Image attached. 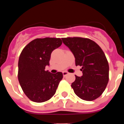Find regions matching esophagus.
Segmentation results:
<instances>
[{
    "instance_id": "1",
    "label": "esophagus",
    "mask_w": 124,
    "mask_h": 124,
    "mask_svg": "<svg viewBox=\"0 0 124 124\" xmlns=\"http://www.w3.org/2000/svg\"><path fill=\"white\" fill-rule=\"evenodd\" d=\"M62 73H63V76H64V77H65L67 75H68V74H69V72H67V71H63V72H62Z\"/></svg>"
}]
</instances>
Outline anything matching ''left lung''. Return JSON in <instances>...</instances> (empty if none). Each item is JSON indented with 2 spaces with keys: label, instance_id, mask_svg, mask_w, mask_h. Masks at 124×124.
I'll return each mask as SVG.
<instances>
[{
  "label": "left lung",
  "instance_id": "left-lung-1",
  "mask_svg": "<svg viewBox=\"0 0 124 124\" xmlns=\"http://www.w3.org/2000/svg\"><path fill=\"white\" fill-rule=\"evenodd\" d=\"M75 57L76 65L82 66V77L76 76L71 84L76 95L83 100L97 99L108 82L109 67L104 53L96 42L88 38H62Z\"/></svg>",
  "mask_w": 124,
  "mask_h": 124
}]
</instances>
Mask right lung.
<instances>
[{
	"label": "right lung",
	"mask_w": 124,
	"mask_h": 124,
	"mask_svg": "<svg viewBox=\"0 0 124 124\" xmlns=\"http://www.w3.org/2000/svg\"><path fill=\"white\" fill-rule=\"evenodd\" d=\"M61 38H37L22 50L18 60V78L24 93L31 101L42 102L56 93L63 74L46 71L52 52L62 44Z\"/></svg>",
	"instance_id": "1"
}]
</instances>
